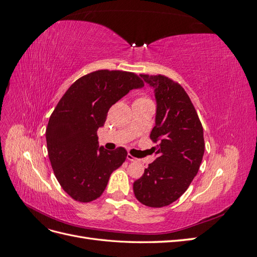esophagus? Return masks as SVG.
Wrapping results in <instances>:
<instances>
[{
  "label": "esophagus",
  "instance_id": "1",
  "mask_svg": "<svg viewBox=\"0 0 257 257\" xmlns=\"http://www.w3.org/2000/svg\"><path fill=\"white\" fill-rule=\"evenodd\" d=\"M126 159L128 160V161H131V162H137L138 160L136 159V158H134L133 155H131V154H127V157H126Z\"/></svg>",
  "mask_w": 257,
  "mask_h": 257
}]
</instances>
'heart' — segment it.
I'll return each instance as SVG.
<instances>
[{
  "label": "heart",
  "mask_w": 257,
  "mask_h": 257,
  "mask_svg": "<svg viewBox=\"0 0 257 257\" xmlns=\"http://www.w3.org/2000/svg\"><path fill=\"white\" fill-rule=\"evenodd\" d=\"M141 99H144V98H141Z\"/></svg>",
  "instance_id": "obj_1"
}]
</instances>
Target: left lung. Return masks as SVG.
Listing matches in <instances>:
<instances>
[{"label":"left lung","mask_w":257,"mask_h":257,"mask_svg":"<svg viewBox=\"0 0 257 257\" xmlns=\"http://www.w3.org/2000/svg\"><path fill=\"white\" fill-rule=\"evenodd\" d=\"M154 90L157 111L150 138L155 160L134 182L135 197L152 208L168 206L188 190L205 152L204 131L189 95L165 76L141 75Z\"/></svg>","instance_id":"left-lung-1"}]
</instances>
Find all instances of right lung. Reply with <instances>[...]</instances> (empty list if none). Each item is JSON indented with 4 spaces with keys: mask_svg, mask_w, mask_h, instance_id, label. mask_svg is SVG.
I'll return each instance as SVG.
<instances>
[{
    "mask_svg": "<svg viewBox=\"0 0 257 257\" xmlns=\"http://www.w3.org/2000/svg\"><path fill=\"white\" fill-rule=\"evenodd\" d=\"M144 83L133 73L96 71L76 80L54 108L46 130L54 176L73 199L89 203L102 195L110 175L125 161L123 147H99L97 130L109 108Z\"/></svg>",
    "mask_w": 257,
    "mask_h": 257,
    "instance_id": "obj_1",
    "label": "right lung"
}]
</instances>
